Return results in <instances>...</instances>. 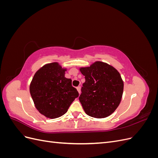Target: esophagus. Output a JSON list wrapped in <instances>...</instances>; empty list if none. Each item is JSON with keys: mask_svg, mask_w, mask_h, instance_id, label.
Instances as JSON below:
<instances>
[{"mask_svg": "<svg viewBox=\"0 0 158 158\" xmlns=\"http://www.w3.org/2000/svg\"><path fill=\"white\" fill-rule=\"evenodd\" d=\"M76 89H77V91H78L79 94H80V92H81V91H80V86H78L77 88H76Z\"/></svg>", "mask_w": 158, "mask_h": 158, "instance_id": "esophagus-1", "label": "esophagus"}]
</instances>
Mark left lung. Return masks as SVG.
<instances>
[{"label":"left lung","mask_w":158,"mask_h":158,"mask_svg":"<svg viewBox=\"0 0 158 158\" xmlns=\"http://www.w3.org/2000/svg\"><path fill=\"white\" fill-rule=\"evenodd\" d=\"M80 70L85 76L79 100L85 113L94 118H106L120 104L124 84L121 76L113 66L96 61Z\"/></svg>","instance_id":"8db88e82"}]
</instances>
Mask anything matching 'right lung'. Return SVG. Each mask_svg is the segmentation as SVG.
Returning a JSON list of instances; mask_svg holds the SVG:
<instances>
[{"mask_svg":"<svg viewBox=\"0 0 158 158\" xmlns=\"http://www.w3.org/2000/svg\"><path fill=\"white\" fill-rule=\"evenodd\" d=\"M66 69L58 63L46 64L33 76L30 92L36 109L49 118H58L67 112L74 100L78 97L72 80L64 77Z\"/></svg>","mask_w":158,"mask_h":158,"instance_id":"1","label":"right lung"}]
</instances>
